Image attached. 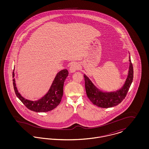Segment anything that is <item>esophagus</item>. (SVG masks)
<instances>
[{
  "mask_svg": "<svg viewBox=\"0 0 149 149\" xmlns=\"http://www.w3.org/2000/svg\"><path fill=\"white\" fill-rule=\"evenodd\" d=\"M79 68H80V66L78 63H74L73 64H72L70 67V71L71 72H75L77 70H78L79 69Z\"/></svg>",
  "mask_w": 149,
  "mask_h": 149,
  "instance_id": "1",
  "label": "esophagus"
}]
</instances>
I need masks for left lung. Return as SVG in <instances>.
<instances>
[{
  "label": "left lung",
  "instance_id": "obj_1",
  "mask_svg": "<svg viewBox=\"0 0 149 149\" xmlns=\"http://www.w3.org/2000/svg\"><path fill=\"white\" fill-rule=\"evenodd\" d=\"M129 59L130 66L127 78L122 88L116 92L109 93L100 92L93 84L91 80L85 74L84 75L86 95L94 104L101 108H110L117 106L125 99L134 78V69L130 56H129Z\"/></svg>",
  "mask_w": 149,
  "mask_h": 149
}]
</instances>
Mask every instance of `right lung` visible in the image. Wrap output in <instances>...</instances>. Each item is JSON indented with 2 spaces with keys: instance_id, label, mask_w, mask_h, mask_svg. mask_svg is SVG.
Wrapping results in <instances>:
<instances>
[{
  "instance_id": "1",
  "label": "right lung",
  "mask_w": 149,
  "mask_h": 149,
  "mask_svg": "<svg viewBox=\"0 0 149 149\" xmlns=\"http://www.w3.org/2000/svg\"><path fill=\"white\" fill-rule=\"evenodd\" d=\"M68 74L69 72L66 69L58 72L48 93L41 99L37 101H31L22 97L17 91L15 80L13 79V84L14 92L17 97L29 110L36 112L50 111L55 108L61 100L63 95L64 81ZM14 77V73L13 72V78Z\"/></svg>"
}]
</instances>
